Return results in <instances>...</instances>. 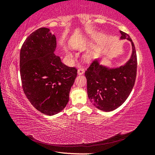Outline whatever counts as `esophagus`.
<instances>
[{"label":"esophagus","instance_id":"34e87169","mask_svg":"<svg viewBox=\"0 0 155 155\" xmlns=\"http://www.w3.org/2000/svg\"><path fill=\"white\" fill-rule=\"evenodd\" d=\"M77 73L78 75H81V74H84V70L83 68H79V69L78 70Z\"/></svg>","mask_w":155,"mask_h":155}]
</instances>
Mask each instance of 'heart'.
<instances>
[{"label": "heart", "instance_id": "heart-1", "mask_svg": "<svg viewBox=\"0 0 155 155\" xmlns=\"http://www.w3.org/2000/svg\"><path fill=\"white\" fill-rule=\"evenodd\" d=\"M68 56H69L70 57H72V55L71 54H68ZM91 58V55H90V54H86L85 55V59H90Z\"/></svg>", "mask_w": 155, "mask_h": 155}]
</instances>
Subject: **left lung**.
Segmentation results:
<instances>
[{"label": "left lung", "instance_id": "left-lung-1", "mask_svg": "<svg viewBox=\"0 0 155 155\" xmlns=\"http://www.w3.org/2000/svg\"><path fill=\"white\" fill-rule=\"evenodd\" d=\"M120 40L131 42L132 54L124 65L109 68L96 59L86 70L87 95L97 109L108 112L118 108L124 103L135 85L137 75V54L130 36L123 31Z\"/></svg>", "mask_w": 155, "mask_h": 155}]
</instances>
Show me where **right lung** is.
<instances>
[{"instance_id": "right-lung-1", "label": "right lung", "mask_w": 155, "mask_h": 155, "mask_svg": "<svg viewBox=\"0 0 155 155\" xmlns=\"http://www.w3.org/2000/svg\"><path fill=\"white\" fill-rule=\"evenodd\" d=\"M57 41L48 28H40L26 39L20 50L22 89L35 108L47 115L64 109L69 101L77 70L54 54Z\"/></svg>"}]
</instances>
